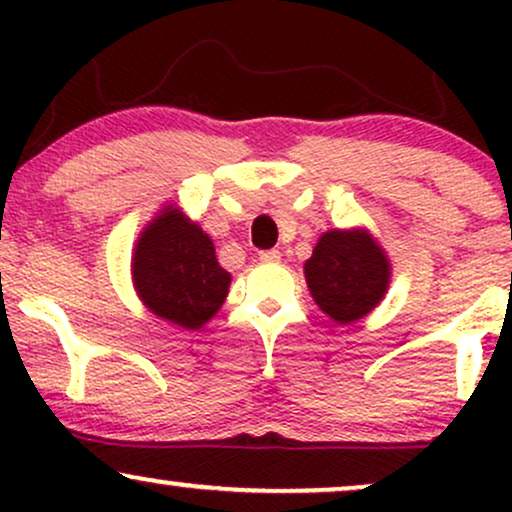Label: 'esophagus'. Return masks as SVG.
I'll return each instance as SVG.
<instances>
[{"label": "esophagus", "mask_w": 512, "mask_h": 512, "mask_svg": "<svg viewBox=\"0 0 512 512\" xmlns=\"http://www.w3.org/2000/svg\"><path fill=\"white\" fill-rule=\"evenodd\" d=\"M260 260L267 264H279L281 262V252L279 250H262Z\"/></svg>", "instance_id": "esophagus-1"}]
</instances>
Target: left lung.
Masks as SVG:
<instances>
[{"instance_id":"8db88e82","label":"left lung","mask_w":512,"mask_h":512,"mask_svg":"<svg viewBox=\"0 0 512 512\" xmlns=\"http://www.w3.org/2000/svg\"><path fill=\"white\" fill-rule=\"evenodd\" d=\"M310 296L337 325L373 313L390 289L392 264L368 228H332L303 264Z\"/></svg>"}]
</instances>
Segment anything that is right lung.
<instances>
[{
    "label": "right lung",
    "instance_id": "1",
    "mask_svg": "<svg viewBox=\"0 0 512 512\" xmlns=\"http://www.w3.org/2000/svg\"><path fill=\"white\" fill-rule=\"evenodd\" d=\"M129 267L144 308L190 332L219 313L231 286L211 238L175 204L158 209L142 228Z\"/></svg>",
    "mask_w": 512,
    "mask_h": 512
}]
</instances>
